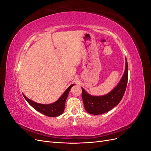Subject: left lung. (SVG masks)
Masks as SVG:
<instances>
[{
	"label": "left lung",
	"mask_w": 151,
	"mask_h": 151,
	"mask_svg": "<svg viewBox=\"0 0 151 151\" xmlns=\"http://www.w3.org/2000/svg\"><path fill=\"white\" fill-rule=\"evenodd\" d=\"M128 63L125 58V69L120 82L110 92L103 96H93L82 88V98L86 111L92 115H101L118 104L125 92L128 81Z\"/></svg>",
	"instance_id": "obj_1"
}]
</instances>
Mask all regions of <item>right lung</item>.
I'll return each instance as SVG.
<instances>
[{
  "instance_id": "1",
  "label": "right lung",
  "mask_w": 151,
  "mask_h": 151,
  "mask_svg": "<svg viewBox=\"0 0 151 151\" xmlns=\"http://www.w3.org/2000/svg\"><path fill=\"white\" fill-rule=\"evenodd\" d=\"M75 84H73L70 85L57 101L51 104H44L36 103L27 98L24 94H23V96L26 100V101L34 109H35L36 111L50 117H55L60 116L64 111L65 104L68 97V94L69 93L71 88Z\"/></svg>"
}]
</instances>
